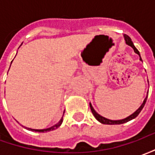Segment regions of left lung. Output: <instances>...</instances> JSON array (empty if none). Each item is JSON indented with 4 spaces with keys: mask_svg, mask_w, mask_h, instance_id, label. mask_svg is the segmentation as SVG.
<instances>
[{
    "mask_svg": "<svg viewBox=\"0 0 155 155\" xmlns=\"http://www.w3.org/2000/svg\"><path fill=\"white\" fill-rule=\"evenodd\" d=\"M124 40H125V42H126L127 45H129L130 46H131V47L133 48L134 51V52L136 53V54H138L139 55H140V52H139V51L137 50L136 47L134 45L133 42H132V41H131V39H130V37L129 36V35H124ZM140 61H142V59H141V57L140 58ZM147 97H148V95L146 96V98L144 99V101H143V104L140 105V107L137 110L134 114H132L131 115H130L129 117H127V118H125V119H124V120H109V119H106V118H104V117L101 116V114H99L96 112V111L94 110V108L92 107V105H91V104H90V106H91V111H92V114H94V116L95 117V119L99 121V122H101V124H124V123H126V122H128V121H130V120H133V119H134V118H136L138 115H139V114L140 113V111L142 110V109L143 108V106H144V104H145V103H146V101H147Z\"/></svg>",
    "mask_w": 155,
    "mask_h": 155,
    "instance_id": "1",
    "label": "left lung"
}]
</instances>
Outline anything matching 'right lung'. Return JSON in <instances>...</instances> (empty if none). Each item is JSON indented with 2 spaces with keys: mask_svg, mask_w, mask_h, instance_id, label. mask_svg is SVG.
<instances>
[{
  "mask_svg": "<svg viewBox=\"0 0 155 155\" xmlns=\"http://www.w3.org/2000/svg\"><path fill=\"white\" fill-rule=\"evenodd\" d=\"M11 67V66H10ZM64 115V114H63ZM62 122H63V117L61 118V120L58 122L56 124H54V126L51 127V128H48V129H45V130H32V129H28V130H34V131H37V132H47V131H51V130H55V129H57L58 127L61 126V124H62Z\"/></svg>",
  "mask_w": 155,
  "mask_h": 155,
  "instance_id": "1",
  "label": "right lung"
}]
</instances>
